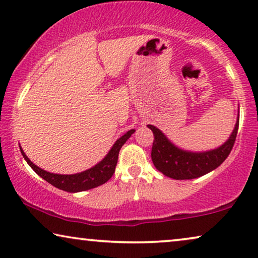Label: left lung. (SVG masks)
<instances>
[{
  "label": "left lung",
  "mask_w": 258,
  "mask_h": 258,
  "mask_svg": "<svg viewBox=\"0 0 258 258\" xmlns=\"http://www.w3.org/2000/svg\"><path fill=\"white\" fill-rule=\"evenodd\" d=\"M239 117L230 137L216 149L194 153L176 147L156 126L149 124L148 128L154 134L151 160L158 171L174 179H192L213 171L229 156L237 136Z\"/></svg>",
  "instance_id": "8db88e82"
}]
</instances>
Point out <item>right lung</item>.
<instances>
[{"mask_svg": "<svg viewBox=\"0 0 258 258\" xmlns=\"http://www.w3.org/2000/svg\"><path fill=\"white\" fill-rule=\"evenodd\" d=\"M135 133V130L132 129L129 132H126L124 135L119 137V139L114 143V146L111 147V149L109 150L103 160L98 162L96 165H94L93 168L88 169L86 171L79 172V174H73V175H61V174H54V172L45 171L40 167H37L36 164H34L29 158L27 157V155L24 154L22 148L20 147L21 153H22L24 160L27 161V163L30 165L31 169L36 172V174L50 183L51 185L56 186V188L64 190L68 192H79L84 191V190H89L93 188H96L98 185L104 184L105 182L109 181L111 178V176L114 175L116 164H117L118 160V153L121 150L123 144H124L130 136Z\"/></svg>", "mask_w": 258, "mask_h": 258, "instance_id": "add662e5", "label": "right lung"}]
</instances>
